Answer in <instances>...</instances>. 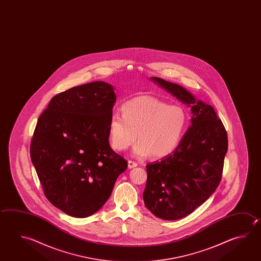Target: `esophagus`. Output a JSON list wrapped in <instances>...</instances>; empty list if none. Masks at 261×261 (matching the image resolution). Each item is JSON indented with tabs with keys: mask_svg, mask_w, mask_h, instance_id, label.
<instances>
[{
	"mask_svg": "<svg viewBox=\"0 0 261 261\" xmlns=\"http://www.w3.org/2000/svg\"><path fill=\"white\" fill-rule=\"evenodd\" d=\"M138 166V163L134 161H128V168L129 169H132V168L137 167Z\"/></svg>",
	"mask_w": 261,
	"mask_h": 261,
	"instance_id": "34e87169",
	"label": "esophagus"
}]
</instances>
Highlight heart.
<instances>
[{"label": "heart", "instance_id": "obj_1", "mask_svg": "<svg viewBox=\"0 0 261 261\" xmlns=\"http://www.w3.org/2000/svg\"><path fill=\"white\" fill-rule=\"evenodd\" d=\"M122 115L114 113L109 121L111 146L117 151L134 147L137 157L163 158L178 148L187 125V111L155 97L140 96L122 105Z\"/></svg>", "mask_w": 261, "mask_h": 261}]
</instances>
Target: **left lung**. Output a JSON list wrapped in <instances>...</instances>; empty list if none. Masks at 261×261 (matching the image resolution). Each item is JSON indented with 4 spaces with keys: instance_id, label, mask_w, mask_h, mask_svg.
<instances>
[{
    "instance_id": "left-lung-1",
    "label": "left lung",
    "mask_w": 261,
    "mask_h": 261,
    "mask_svg": "<svg viewBox=\"0 0 261 261\" xmlns=\"http://www.w3.org/2000/svg\"><path fill=\"white\" fill-rule=\"evenodd\" d=\"M149 79L187 104L192 113L191 125L178 148L147 165L145 206L158 218L174 221L192 213L215 192L221 182L228 138L212 106L178 84L156 76Z\"/></svg>"
}]
</instances>
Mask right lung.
<instances>
[{
	"mask_svg": "<svg viewBox=\"0 0 261 261\" xmlns=\"http://www.w3.org/2000/svg\"><path fill=\"white\" fill-rule=\"evenodd\" d=\"M116 94L104 81L57 94L41 113L30 157L49 201L69 216L100 210L127 162L109 144Z\"/></svg>",
	"mask_w": 261,
	"mask_h": 261,
	"instance_id": "right-lung-1",
	"label": "right lung"
}]
</instances>
